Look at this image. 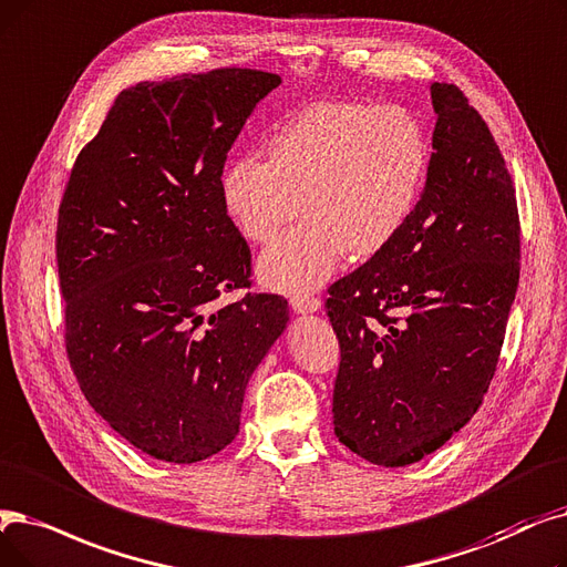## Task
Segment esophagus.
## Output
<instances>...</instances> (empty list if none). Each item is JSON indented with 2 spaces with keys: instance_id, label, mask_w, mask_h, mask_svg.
<instances>
[{
  "instance_id": "34e87169",
  "label": "esophagus",
  "mask_w": 567,
  "mask_h": 567,
  "mask_svg": "<svg viewBox=\"0 0 567 567\" xmlns=\"http://www.w3.org/2000/svg\"><path fill=\"white\" fill-rule=\"evenodd\" d=\"M289 306H291L293 312H299V315L322 310V301L315 299V297H293V299H289Z\"/></svg>"
}]
</instances>
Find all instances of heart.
Returning <instances> with one entry per match:
<instances>
[{
    "mask_svg": "<svg viewBox=\"0 0 567 567\" xmlns=\"http://www.w3.org/2000/svg\"><path fill=\"white\" fill-rule=\"evenodd\" d=\"M431 159L429 134L401 104H315L268 141V162H231L219 189L238 231L270 243L299 215L306 219L261 255L259 280L282 293L322 287L344 252L371 257L405 227Z\"/></svg>",
    "mask_w": 567,
    "mask_h": 567,
    "instance_id": "b5f03b06",
    "label": "heart"
}]
</instances>
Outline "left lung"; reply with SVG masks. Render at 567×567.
<instances>
[{"label": "left lung", "mask_w": 567, "mask_h": 567, "mask_svg": "<svg viewBox=\"0 0 567 567\" xmlns=\"http://www.w3.org/2000/svg\"><path fill=\"white\" fill-rule=\"evenodd\" d=\"M431 102L420 202L327 301L340 342L336 435L384 467L422 461L471 422L519 285V213L498 145L456 85L433 83Z\"/></svg>", "instance_id": "left-lung-1"}]
</instances>
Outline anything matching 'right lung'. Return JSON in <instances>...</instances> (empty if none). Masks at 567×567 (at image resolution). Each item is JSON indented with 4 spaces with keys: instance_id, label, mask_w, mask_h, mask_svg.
<instances>
[{
    "instance_id": "obj_1",
    "label": "right lung",
    "mask_w": 567,
    "mask_h": 567,
    "mask_svg": "<svg viewBox=\"0 0 567 567\" xmlns=\"http://www.w3.org/2000/svg\"><path fill=\"white\" fill-rule=\"evenodd\" d=\"M278 73L215 69L122 90L73 164L58 217L66 354L130 445L196 463L236 437L245 389L289 322L248 287L250 248L223 204L227 153Z\"/></svg>"
}]
</instances>
